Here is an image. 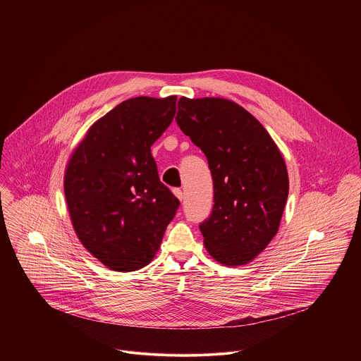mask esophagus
<instances>
[{"instance_id": "34e87169", "label": "esophagus", "mask_w": 361, "mask_h": 361, "mask_svg": "<svg viewBox=\"0 0 361 361\" xmlns=\"http://www.w3.org/2000/svg\"><path fill=\"white\" fill-rule=\"evenodd\" d=\"M173 192H174V195H176L180 201H183V200H184V192H183L180 188H174V190H173Z\"/></svg>"}]
</instances>
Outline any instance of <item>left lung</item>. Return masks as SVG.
Here are the masks:
<instances>
[{"label": "left lung", "mask_w": 361, "mask_h": 361, "mask_svg": "<svg viewBox=\"0 0 361 361\" xmlns=\"http://www.w3.org/2000/svg\"><path fill=\"white\" fill-rule=\"evenodd\" d=\"M176 121L205 154L213 176V212L200 226L205 250L223 266L248 264L277 234L288 197L277 144L259 120L226 98L181 97Z\"/></svg>", "instance_id": "8db88e82"}]
</instances>
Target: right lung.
<instances>
[{
	"label": "right lung",
	"mask_w": 361,
	"mask_h": 361,
	"mask_svg": "<svg viewBox=\"0 0 361 361\" xmlns=\"http://www.w3.org/2000/svg\"><path fill=\"white\" fill-rule=\"evenodd\" d=\"M176 95L135 97L97 120L64 173L73 228L114 271H135L157 254L180 201L160 181L151 145L176 116Z\"/></svg>",
	"instance_id": "add662e5"
}]
</instances>
